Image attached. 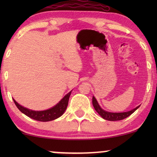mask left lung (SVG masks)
Segmentation results:
<instances>
[{"label": "left lung", "mask_w": 157, "mask_h": 157, "mask_svg": "<svg viewBox=\"0 0 157 157\" xmlns=\"http://www.w3.org/2000/svg\"><path fill=\"white\" fill-rule=\"evenodd\" d=\"M92 103H93V106L94 107V109H95V110L97 111L98 114H99L103 119L108 120V121H119V120L126 119V117H129L131 114H132V113H134L139 106H137L134 109H132V110L127 111V112L111 113V112H108V111L103 110V109L99 106L97 101L96 100L95 97H94V96L93 98H92Z\"/></svg>", "instance_id": "8db88e82"}]
</instances>
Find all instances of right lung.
I'll return each mask as SVG.
<instances>
[{
    "label": "right lung",
    "mask_w": 157,
    "mask_h": 157,
    "mask_svg": "<svg viewBox=\"0 0 157 157\" xmlns=\"http://www.w3.org/2000/svg\"><path fill=\"white\" fill-rule=\"evenodd\" d=\"M71 94V91L69 92L68 94L64 96L62 98V100L60 101L59 104H57L55 106H53V108L46 111H32L30 109H28L25 107H23L21 105H19L16 101L13 99V101L16 104L19 110L21 112L24 113L25 115H26L27 117H29L31 119L36 121H49L54 120L57 118L61 117V116L64 113V111L67 108L68 99H69L70 95Z\"/></svg>",
    "instance_id": "obj_1"
}]
</instances>
